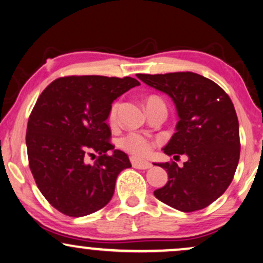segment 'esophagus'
<instances>
[{"label":"esophagus","instance_id":"34e87169","mask_svg":"<svg viewBox=\"0 0 263 263\" xmlns=\"http://www.w3.org/2000/svg\"><path fill=\"white\" fill-rule=\"evenodd\" d=\"M130 161H132L133 167H135V168H139V170H148L152 167L151 162L141 161V160L136 159V158H130Z\"/></svg>","mask_w":263,"mask_h":263}]
</instances>
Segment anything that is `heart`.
<instances>
[{"instance_id":"obj_1","label":"heart","mask_w":263,"mask_h":263,"mask_svg":"<svg viewBox=\"0 0 263 263\" xmlns=\"http://www.w3.org/2000/svg\"><path fill=\"white\" fill-rule=\"evenodd\" d=\"M154 100H159V98L149 97L147 100V103ZM120 108H121L120 101L114 102L111 106H110L109 114H108V122L110 125H115L117 123ZM120 146L125 152H128V153H130L132 155H134V157H138V158L146 157V155L151 153L152 148H153V144H152L149 139L143 135L136 134V133H130V134L123 136V138L120 140Z\"/></svg>"}]
</instances>
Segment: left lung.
<instances>
[{"mask_svg":"<svg viewBox=\"0 0 263 263\" xmlns=\"http://www.w3.org/2000/svg\"><path fill=\"white\" fill-rule=\"evenodd\" d=\"M138 78L173 100L179 122L163 152L176 161L186 159L184 166L174 160L158 163L168 181L154 196L182 212L209 206L229 187L239 160L238 120L229 95L193 72L140 73Z\"/></svg>","mask_w":263,"mask_h":263,"instance_id":"8db88e82","label":"left lung"}]
</instances>
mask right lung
Here are the masks:
<instances>
[{
	"label": "right lung",
	"mask_w": 263,
	"mask_h": 263,
	"mask_svg": "<svg viewBox=\"0 0 263 263\" xmlns=\"http://www.w3.org/2000/svg\"><path fill=\"white\" fill-rule=\"evenodd\" d=\"M140 85L132 77L66 76L57 78L30 112L26 144L37 189L53 208L70 217L101 210L115 191L128 155L114 149L106 124L114 100ZM98 154L92 165L87 158Z\"/></svg>",
	"instance_id": "1"
}]
</instances>
